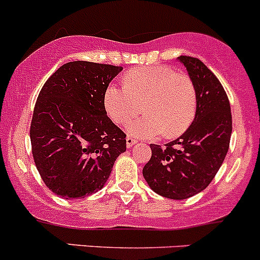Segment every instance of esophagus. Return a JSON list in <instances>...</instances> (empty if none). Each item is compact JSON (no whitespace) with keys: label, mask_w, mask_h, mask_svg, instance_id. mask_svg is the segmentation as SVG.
I'll use <instances>...</instances> for the list:
<instances>
[{"label":"esophagus","mask_w":260,"mask_h":260,"mask_svg":"<svg viewBox=\"0 0 260 260\" xmlns=\"http://www.w3.org/2000/svg\"><path fill=\"white\" fill-rule=\"evenodd\" d=\"M137 143V141L135 140V138H132L131 136H127V138H125V145H127V148H131L133 145H136Z\"/></svg>","instance_id":"esophagus-1"}]
</instances>
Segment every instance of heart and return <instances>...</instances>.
<instances>
[{
  "label": "heart",
  "mask_w": 260,
  "mask_h": 260,
  "mask_svg": "<svg viewBox=\"0 0 260 260\" xmlns=\"http://www.w3.org/2000/svg\"><path fill=\"white\" fill-rule=\"evenodd\" d=\"M124 86L109 84L103 94L106 113L123 124L142 109L145 115L127 123L125 131L137 138L161 135L177 137L191 125L196 114V90L185 73L167 67L136 68L123 77Z\"/></svg>",
  "instance_id": "obj_1"
}]
</instances>
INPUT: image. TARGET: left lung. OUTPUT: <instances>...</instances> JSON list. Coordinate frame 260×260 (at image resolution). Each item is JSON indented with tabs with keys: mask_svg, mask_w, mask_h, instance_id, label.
<instances>
[{
	"mask_svg": "<svg viewBox=\"0 0 260 260\" xmlns=\"http://www.w3.org/2000/svg\"><path fill=\"white\" fill-rule=\"evenodd\" d=\"M196 90L193 122L165 148L151 145L143 177L158 195L183 200L205 190L219 171L232 137V112L226 93L201 60L179 56Z\"/></svg>",
	"mask_w": 260,
	"mask_h": 260,
	"instance_id": "obj_1",
	"label": "left lung"
}]
</instances>
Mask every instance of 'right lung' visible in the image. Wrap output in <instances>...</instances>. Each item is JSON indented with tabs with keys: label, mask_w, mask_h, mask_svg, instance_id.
<instances>
[{
	"label": "right lung",
	"mask_w": 260,
	"mask_h": 260,
	"mask_svg": "<svg viewBox=\"0 0 260 260\" xmlns=\"http://www.w3.org/2000/svg\"><path fill=\"white\" fill-rule=\"evenodd\" d=\"M122 67L70 61L46 80L34 109L30 140L36 169L45 185L64 199L98 192L125 135L112 122L103 94Z\"/></svg>",
	"instance_id": "obj_1"
}]
</instances>
